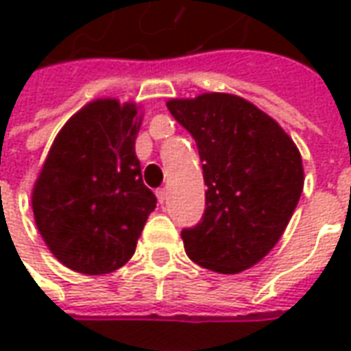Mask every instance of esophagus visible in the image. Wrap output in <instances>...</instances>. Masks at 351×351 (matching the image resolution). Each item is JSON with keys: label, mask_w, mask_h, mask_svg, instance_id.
<instances>
[{"label": "esophagus", "mask_w": 351, "mask_h": 351, "mask_svg": "<svg viewBox=\"0 0 351 351\" xmlns=\"http://www.w3.org/2000/svg\"><path fill=\"white\" fill-rule=\"evenodd\" d=\"M156 195H158V201L163 205L167 201V188H160V190L156 191Z\"/></svg>", "instance_id": "34e87169"}]
</instances>
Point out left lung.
Wrapping results in <instances>:
<instances>
[{
    "mask_svg": "<svg viewBox=\"0 0 351 351\" xmlns=\"http://www.w3.org/2000/svg\"><path fill=\"white\" fill-rule=\"evenodd\" d=\"M167 108L195 138L205 214L182 229L186 254L205 269L237 274L269 254L301 197V154L278 123L231 93L171 99Z\"/></svg>",
    "mask_w": 351,
    "mask_h": 351,
    "instance_id": "8db88e82",
    "label": "left lung"
}]
</instances>
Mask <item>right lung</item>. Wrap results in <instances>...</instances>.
<instances>
[{
	"label": "right lung",
	"mask_w": 351,
	"mask_h": 351,
	"mask_svg": "<svg viewBox=\"0 0 351 351\" xmlns=\"http://www.w3.org/2000/svg\"><path fill=\"white\" fill-rule=\"evenodd\" d=\"M138 125L133 103L97 99L54 138L32 206L50 252L73 271L105 274L128 263L156 208L135 156Z\"/></svg>",
	"instance_id": "1"
}]
</instances>
